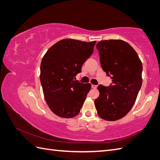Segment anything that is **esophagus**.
<instances>
[{
  "label": "esophagus",
  "mask_w": 160,
  "mask_h": 160,
  "mask_svg": "<svg viewBox=\"0 0 160 160\" xmlns=\"http://www.w3.org/2000/svg\"><path fill=\"white\" fill-rule=\"evenodd\" d=\"M91 88L93 89H96L97 88H98V86L95 85H91Z\"/></svg>",
  "instance_id": "1"
}]
</instances>
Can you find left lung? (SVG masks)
Listing matches in <instances>:
<instances>
[{
	"label": "left lung",
	"mask_w": 160,
	"mask_h": 160,
	"mask_svg": "<svg viewBox=\"0 0 160 160\" xmlns=\"http://www.w3.org/2000/svg\"><path fill=\"white\" fill-rule=\"evenodd\" d=\"M103 70L112 79L108 87L99 85L95 100L101 118L116 121L128 114L142 85L143 67L133 48L122 40H105L96 45Z\"/></svg>",
	"instance_id": "1"
}]
</instances>
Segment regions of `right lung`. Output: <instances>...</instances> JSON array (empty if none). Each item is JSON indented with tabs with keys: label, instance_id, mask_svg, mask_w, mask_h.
I'll list each match as a JSON object with an SVG mask.
<instances>
[{
	"label": "right lung",
	"instance_id": "1",
	"mask_svg": "<svg viewBox=\"0 0 160 160\" xmlns=\"http://www.w3.org/2000/svg\"><path fill=\"white\" fill-rule=\"evenodd\" d=\"M95 42L65 38L53 45L42 57L40 80L43 93L51 110L59 117H75L84 103L91 85L81 83L75 77L93 54Z\"/></svg>",
	"mask_w": 160,
	"mask_h": 160
}]
</instances>
